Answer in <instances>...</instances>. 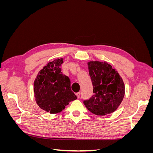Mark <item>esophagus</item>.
Here are the masks:
<instances>
[{
    "instance_id": "obj_1",
    "label": "esophagus",
    "mask_w": 153,
    "mask_h": 153,
    "mask_svg": "<svg viewBox=\"0 0 153 153\" xmlns=\"http://www.w3.org/2000/svg\"><path fill=\"white\" fill-rule=\"evenodd\" d=\"M76 95L77 96V98H80V92H77V93H76Z\"/></svg>"
}]
</instances>
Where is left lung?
Masks as SVG:
<instances>
[{"label":"left lung","instance_id":"left-lung-1","mask_svg":"<svg viewBox=\"0 0 153 153\" xmlns=\"http://www.w3.org/2000/svg\"><path fill=\"white\" fill-rule=\"evenodd\" d=\"M89 73L93 86V96L84 100L87 108L97 115L114 112L121 103L124 96L122 78L106 62H88Z\"/></svg>","mask_w":153,"mask_h":153}]
</instances>
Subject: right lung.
I'll return each instance as SVG.
<instances>
[{
  "label": "right lung",
  "instance_id": "obj_1",
  "mask_svg": "<svg viewBox=\"0 0 153 153\" xmlns=\"http://www.w3.org/2000/svg\"><path fill=\"white\" fill-rule=\"evenodd\" d=\"M62 59L48 63L39 72L34 83L36 101L39 107L50 114L62 112L71 101L77 99L71 89L69 77L60 68Z\"/></svg>",
  "mask_w": 153,
  "mask_h": 153
}]
</instances>
